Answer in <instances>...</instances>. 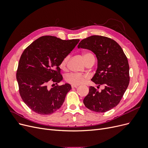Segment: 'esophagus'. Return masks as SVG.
Here are the masks:
<instances>
[{"mask_svg": "<svg viewBox=\"0 0 148 148\" xmlns=\"http://www.w3.org/2000/svg\"><path fill=\"white\" fill-rule=\"evenodd\" d=\"M78 86V85H76V84H71V88H77Z\"/></svg>", "mask_w": 148, "mask_h": 148, "instance_id": "34e87169", "label": "esophagus"}]
</instances>
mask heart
I'll return each mask as SVG.
<instances>
[{
	"label": "heart",
	"instance_id": "obj_1",
	"mask_svg": "<svg viewBox=\"0 0 148 148\" xmlns=\"http://www.w3.org/2000/svg\"><path fill=\"white\" fill-rule=\"evenodd\" d=\"M83 59L84 60L85 63L90 59V58H95L93 55L91 53H85L83 55ZM69 56H66L62 60L60 64V67L62 69H65L67 62L69 60ZM88 77L86 75H82L79 73H70L65 75V80L70 84H76L79 85L83 84L85 82V81L88 79Z\"/></svg>",
	"mask_w": 148,
	"mask_h": 148
}]
</instances>
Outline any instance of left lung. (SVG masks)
<instances>
[{"label": "left lung", "instance_id": "8db88e82", "mask_svg": "<svg viewBox=\"0 0 148 148\" xmlns=\"http://www.w3.org/2000/svg\"><path fill=\"white\" fill-rule=\"evenodd\" d=\"M78 48L91 51L97 59V69L91 79L104 89L98 91L89 87L83 103L89 110L106 112L117 106L126 91L130 82L128 59L119 44L102 36H91L82 40Z\"/></svg>", "mask_w": 148, "mask_h": 148}]
</instances>
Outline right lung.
I'll use <instances>...</instances> for the list:
<instances>
[{
	"label": "right lung",
	"instance_id": "obj_1",
	"mask_svg": "<svg viewBox=\"0 0 148 148\" xmlns=\"http://www.w3.org/2000/svg\"><path fill=\"white\" fill-rule=\"evenodd\" d=\"M79 41L45 36L35 40L22 53L16 71L20 95L36 113L51 114L63 104L71 85L65 83L51 88L49 85L57 84L63 79L60 62Z\"/></svg>",
	"mask_w": 148,
	"mask_h": 148
}]
</instances>
